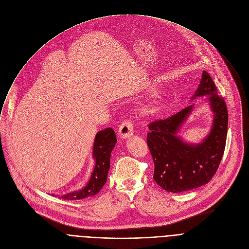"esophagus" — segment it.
I'll list each match as a JSON object with an SVG mask.
<instances>
[{"mask_svg":"<svg viewBox=\"0 0 249 249\" xmlns=\"http://www.w3.org/2000/svg\"><path fill=\"white\" fill-rule=\"evenodd\" d=\"M133 132H134V129H133L132 122L129 120H125L119 126L118 135L120 138L126 139V138L131 137L133 135Z\"/></svg>","mask_w":249,"mask_h":249,"instance_id":"obj_1","label":"esophagus"}]
</instances>
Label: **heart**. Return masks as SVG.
<instances>
[{
  "mask_svg": "<svg viewBox=\"0 0 249 249\" xmlns=\"http://www.w3.org/2000/svg\"><path fill=\"white\" fill-rule=\"evenodd\" d=\"M160 103H161V96L160 93L155 92L149 102H147L143 106V113L146 115H155L160 109Z\"/></svg>",
  "mask_w": 249,
  "mask_h": 249,
  "instance_id": "b5f03b06",
  "label": "heart"
}]
</instances>
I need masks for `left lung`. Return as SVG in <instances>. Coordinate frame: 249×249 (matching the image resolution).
I'll return each instance as SVG.
<instances>
[{
  "label": "left lung",
  "instance_id": "left-lung-1",
  "mask_svg": "<svg viewBox=\"0 0 249 249\" xmlns=\"http://www.w3.org/2000/svg\"><path fill=\"white\" fill-rule=\"evenodd\" d=\"M204 95H209L214 120L202 143L187 144L177 135L194 104L169 118L149 124L147 144L155 164L154 179L168 192L179 193L207 184L222 160L228 134V108L206 71H203L199 87L191 99Z\"/></svg>",
  "mask_w": 249,
  "mask_h": 249
}]
</instances>
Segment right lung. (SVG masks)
<instances>
[{
    "label": "right lung",
    "instance_id": "obj_1",
    "mask_svg": "<svg viewBox=\"0 0 249 249\" xmlns=\"http://www.w3.org/2000/svg\"><path fill=\"white\" fill-rule=\"evenodd\" d=\"M116 142V135L112 128H106L96 134L92 151L95 165L89 183L79 191L62 195V199L80 200L93 196L100 191L107 180V173L110 168V156Z\"/></svg>",
    "mask_w": 249,
    "mask_h": 249
}]
</instances>
